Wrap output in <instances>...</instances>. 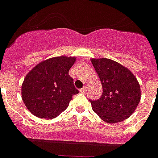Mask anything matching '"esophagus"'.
<instances>
[{
	"mask_svg": "<svg viewBox=\"0 0 158 158\" xmlns=\"http://www.w3.org/2000/svg\"><path fill=\"white\" fill-rule=\"evenodd\" d=\"M87 90V86H84L82 88V89H80V91L82 92V93H84V92H85Z\"/></svg>",
	"mask_w": 158,
	"mask_h": 158,
	"instance_id": "34e87169",
	"label": "esophagus"
}]
</instances>
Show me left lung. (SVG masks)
Returning a JSON list of instances; mask_svg holds the SVG:
<instances>
[{
  "instance_id": "left-lung-1",
  "label": "left lung",
  "mask_w": 158,
  "mask_h": 158,
  "mask_svg": "<svg viewBox=\"0 0 158 158\" xmlns=\"http://www.w3.org/2000/svg\"><path fill=\"white\" fill-rule=\"evenodd\" d=\"M90 60L102 85L101 98L90 100L95 113L107 123H117L130 117L141 98L140 85L134 74L110 59Z\"/></svg>"
}]
</instances>
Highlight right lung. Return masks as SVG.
I'll return each instance as SVG.
<instances>
[{
  "mask_svg": "<svg viewBox=\"0 0 158 158\" xmlns=\"http://www.w3.org/2000/svg\"><path fill=\"white\" fill-rule=\"evenodd\" d=\"M76 57L56 56L43 60L26 74L22 84V100L35 116L53 119L79 93L68 74Z\"/></svg>",
  "mask_w": 158,
  "mask_h": 158,
  "instance_id": "obj_1",
  "label": "right lung"
}]
</instances>
